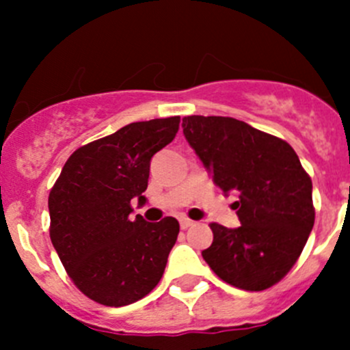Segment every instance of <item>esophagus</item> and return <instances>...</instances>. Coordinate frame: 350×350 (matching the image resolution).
I'll return each instance as SVG.
<instances>
[{
  "mask_svg": "<svg viewBox=\"0 0 350 350\" xmlns=\"http://www.w3.org/2000/svg\"><path fill=\"white\" fill-rule=\"evenodd\" d=\"M193 224H195V221H193V220H189V218H181V220H179V225H181V228H183V230H186V228H189V227H191V225Z\"/></svg>",
  "mask_w": 350,
  "mask_h": 350,
  "instance_id": "1",
  "label": "esophagus"
}]
</instances>
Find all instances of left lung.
I'll return each mask as SVG.
<instances>
[{
    "mask_svg": "<svg viewBox=\"0 0 350 350\" xmlns=\"http://www.w3.org/2000/svg\"><path fill=\"white\" fill-rule=\"evenodd\" d=\"M183 133L215 185L234 193L241 227L211 224L201 252L220 280L262 291L295 266L315 221L312 179L293 147L230 116H185Z\"/></svg>",
    "mask_w": 350,
    "mask_h": 350,
    "instance_id": "8db88e82",
    "label": "left lung"
}]
</instances>
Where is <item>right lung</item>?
Here are the masks:
<instances>
[{
    "label": "right lung",
    "mask_w": 350,
    "mask_h": 350,
    "mask_svg": "<svg viewBox=\"0 0 350 350\" xmlns=\"http://www.w3.org/2000/svg\"><path fill=\"white\" fill-rule=\"evenodd\" d=\"M179 116L135 122L79 147L49 195L51 241L74 284L94 301L125 306L157 286L179 234L176 218L132 217L146 203L150 159L172 142Z\"/></svg>",
    "instance_id": "obj_1"
}]
</instances>
